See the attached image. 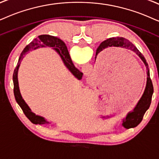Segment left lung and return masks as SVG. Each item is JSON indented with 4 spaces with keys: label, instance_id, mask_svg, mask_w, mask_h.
<instances>
[{
    "label": "left lung",
    "instance_id": "1",
    "mask_svg": "<svg viewBox=\"0 0 159 159\" xmlns=\"http://www.w3.org/2000/svg\"><path fill=\"white\" fill-rule=\"evenodd\" d=\"M112 46H114V47H123L125 48L126 49H129L131 51L134 52L144 62L147 70V82L144 93L142 94V98H140V100H139L135 108H134L133 111L129 112L126 116V117L123 120V121H122V126L127 128V129H129V128L136 127L142 122L144 113L149 108L150 103H151L152 93H153V86H152V81L150 77V70L149 68H148V65L147 63L146 59H144V56L140 53L137 48L128 39H124L122 37L109 38V39L101 43L99 47L98 48L96 55L98 54V53H100V51H103L106 48L112 47Z\"/></svg>",
    "mask_w": 159,
    "mask_h": 159
}]
</instances>
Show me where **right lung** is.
Here are the masks:
<instances>
[{
  "label": "right lung",
  "mask_w": 159,
  "mask_h": 159,
  "mask_svg": "<svg viewBox=\"0 0 159 159\" xmlns=\"http://www.w3.org/2000/svg\"><path fill=\"white\" fill-rule=\"evenodd\" d=\"M48 47L53 48L54 51H56L59 53V55L61 56L62 61H63L64 64H65L66 67L68 70L71 72V73L77 78L78 79L81 80L83 75V73L78 70L75 66H74L73 61H72L71 58H70L69 52H68L67 48L66 46L65 43L60 39L59 38L53 37L51 35H40L37 38L34 39V40L31 42L29 45H28L26 47L24 48V50L20 54L19 60H18L17 65L16 66L15 71L13 73V83H14V94H15V98L16 101L18 103V105L20 106V108L23 110V113L25 115L27 116L28 119L31 121L32 123L34 124H39V125H43V124H48L50 123L49 122L45 120V117L43 116L37 115L34 112L31 111V108L28 106V104L25 103V100L23 99L20 92L19 88V84H18V70H19L20 65L22 59L24 58V56L28 53L29 51H32V50H36L39 48H45Z\"/></svg>",
  "instance_id": "obj_1"
}]
</instances>
